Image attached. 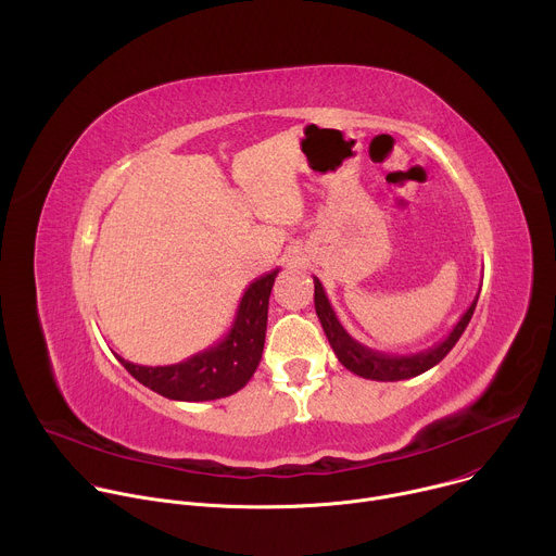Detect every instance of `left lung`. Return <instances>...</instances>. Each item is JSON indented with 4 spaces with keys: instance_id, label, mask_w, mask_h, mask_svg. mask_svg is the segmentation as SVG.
Here are the masks:
<instances>
[{
    "instance_id": "left-lung-1",
    "label": "left lung",
    "mask_w": 556,
    "mask_h": 556,
    "mask_svg": "<svg viewBox=\"0 0 556 556\" xmlns=\"http://www.w3.org/2000/svg\"><path fill=\"white\" fill-rule=\"evenodd\" d=\"M478 296H480V292L475 294L472 303L459 316V321L453 326V330L448 332L446 339H442L433 348L416 352V354L393 356V354L369 350L363 343H358L356 339H352L348 334V330L341 326V321L337 319V312L332 309V303L328 301L324 283L314 277V309H316V316H319L324 332H326L337 358L341 361V365L356 376H363L369 380H384V382L414 378V376H420L427 369L435 367L459 341L462 332L466 330L470 316L475 312V305H478Z\"/></svg>"
}]
</instances>
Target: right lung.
<instances>
[{
    "label": "right lung",
    "instance_id": "add662e5",
    "mask_svg": "<svg viewBox=\"0 0 556 556\" xmlns=\"http://www.w3.org/2000/svg\"><path fill=\"white\" fill-rule=\"evenodd\" d=\"M279 268L255 279L237 305L228 334L215 345L176 365H136L116 354L123 367L151 391L172 401L202 403L217 401L247 387L255 374L268 324V299Z\"/></svg>",
    "mask_w": 556,
    "mask_h": 556
}]
</instances>
